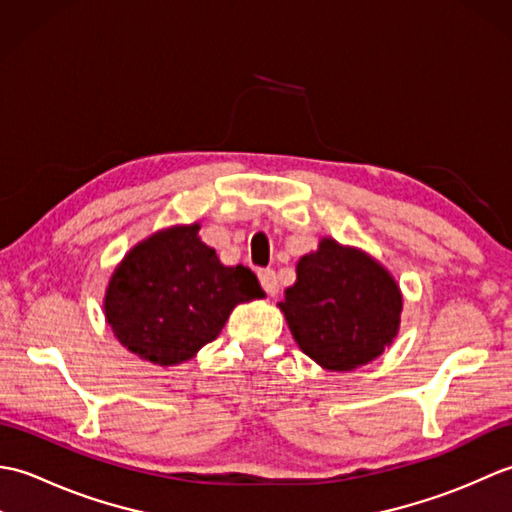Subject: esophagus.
Instances as JSON below:
<instances>
[{"label": "esophagus", "mask_w": 512, "mask_h": 512, "mask_svg": "<svg viewBox=\"0 0 512 512\" xmlns=\"http://www.w3.org/2000/svg\"><path fill=\"white\" fill-rule=\"evenodd\" d=\"M257 275H259V284H262V288L268 292V295H270V297L277 295L279 279H277L275 270H273V268H262Z\"/></svg>", "instance_id": "esophagus-1"}]
</instances>
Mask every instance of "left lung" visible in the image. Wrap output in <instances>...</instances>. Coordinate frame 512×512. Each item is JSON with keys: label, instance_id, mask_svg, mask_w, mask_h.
Segmentation results:
<instances>
[{"label": "left lung", "instance_id": "8db88e82", "mask_svg": "<svg viewBox=\"0 0 512 512\" xmlns=\"http://www.w3.org/2000/svg\"><path fill=\"white\" fill-rule=\"evenodd\" d=\"M279 308L303 352L332 372H350L394 341L402 297L374 259L323 239L317 253L299 259L297 284Z\"/></svg>", "mask_w": 512, "mask_h": 512}]
</instances>
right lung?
I'll use <instances>...</instances> for the list:
<instances>
[{"mask_svg":"<svg viewBox=\"0 0 512 512\" xmlns=\"http://www.w3.org/2000/svg\"><path fill=\"white\" fill-rule=\"evenodd\" d=\"M198 224L156 233L129 250L105 295L116 339L145 361L176 365L217 339L242 301L264 297L246 266H222Z\"/></svg>","mask_w":512,"mask_h":512,"instance_id":"obj_1","label":"right lung"}]
</instances>
